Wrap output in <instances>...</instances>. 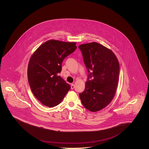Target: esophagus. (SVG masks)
Returning a JSON list of instances; mask_svg holds the SVG:
<instances>
[{"instance_id":"esophagus-1","label":"esophagus","mask_w":149,"mask_h":149,"mask_svg":"<svg viewBox=\"0 0 149 149\" xmlns=\"http://www.w3.org/2000/svg\"><path fill=\"white\" fill-rule=\"evenodd\" d=\"M74 87H75V85L74 84H71V89H74Z\"/></svg>"}]
</instances>
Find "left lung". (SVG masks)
<instances>
[{
	"label": "left lung",
	"instance_id": "1",
	"mask_svg": "<svg viewBox=\"0 0 149 149\" xmlns=\"http://www.w3.org/2000/svg\"><path fill=\"white\" fill-rule=\"evenodd\" d=\"M79 48L88 72L85 89L79 97L86 109L97 112L113 98L119 78V63L111 50L98 43L82 44Z\"/></svg>",
	"mask_w": 149,
	"mask_h": 149
}]
</instances>
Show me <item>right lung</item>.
Wrapping results in <instances>:
<instances>
[{
  "label": "right lung",
  "instance_id": "add662e5",
  "mask_svg": "<svg viewBox=\"0 0 149 149\" xmlns=\"http://www.w3.org/2000/svg\"><path fill=\"white\" fill-rule=\"evenodd\" d=\"M77 47L75 42L51 40L41 45L31 57L27 70L29 85L43 105H58L70 89L59 74L64 58Z\"/></svg>",
  "mask_w": 149,
  "mask_h": 149
}]
</instances>
